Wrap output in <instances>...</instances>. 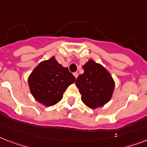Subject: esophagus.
<instances>
[{
  "mask_svg": "<svg viewBox=\"0 0 147 147\" xmlns=\"http://www.w3.org/2000/svg\"><path fill=\"white\" fill-rule=\"evenodd\" d=\"M73 76H75V78H78V72H74V73H73Z\"/></svg>",
  "mask_w": 147,
  "mask_h": 147,
  "instance_id": "esophagus-1",
  "label": "esophagus"
}]
</instances>
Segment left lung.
I'll return each instance as SVG.
<instances>
[{"label": "left lung", "instance_id": "left-lung-1", "mask_svg": "<svg viewBox=\"0 0 147 147\" xmlns=\"http://www.w3.org/2000/svg\"><path fill=\"white\" fill-rule=\"evenodd\" d=\"M82 68L84 73L76 82L82 100L91 109L102 107L111 99L115 88L114 78L102 65L91 59Z\"/></svg>", "mask_w": 147, "mask_h": 147}]
</instances>
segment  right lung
Segmentation results:
<instances>
[{
  "mask_svg": "<svg viewBox=\"0 0 147 147\" xmlns=\"http://www.w3.org/2000/svg\"><path fill=\"white\" fill-rule=\"evenodd\" d=\"M76 78L55 59V56L40 62L28 77L30 92L38 102L45 107L57 104Z\"/></svg>",
  "mask_w": 147,
  "mask_h": 147,
  "instance_id": "1",
  "label": "right lung"
}]
</instances>
